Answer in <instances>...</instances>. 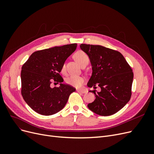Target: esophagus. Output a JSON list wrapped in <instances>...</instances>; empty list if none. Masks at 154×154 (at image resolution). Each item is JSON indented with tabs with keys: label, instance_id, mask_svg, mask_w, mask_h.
Listing matches in <instances>:
<instances>
[{
	"label": "esophagus",
	"instance_id": "obj_1",
	"mask_svg": "<svg viewBox=\"0 0 154 154\" xmlns=\"http://www.w3.org/2000/svg\"><path fill=\"white\" fill-rule=\"evenodd\" d=\"M76 91L79 93H81V94H85V93L87 92V91L83 90V89H77Z\"/></svg>",
	"mask_w": 154,
	"mask_h": 154
}]
</instances>
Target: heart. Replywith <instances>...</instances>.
I'll list each match as a JSON object with an SVG mask.
<instances>
[{"mask_svg": "<svg viewBox=\"0 0 154 154\" xmlns=\"http://www.w3.org/2000/svg\"><path fill=\"white\" fill-rule=\"evenodd\" d=\"M74 58L76 60V61L82 66L83 63H88L89 61V58L87 54L83 52L82 51H77V52L74 54ZM61 72L62 73L66 72V66L65 64H63L62 68H61ZM66 83L68 85L71 86H74L75 87H80L82 85V84L84 82V79L83 77L80 76H74L71 75L69 76L66 79Z\"/></svg>", "mask_w": 154, "mask_h": 154, "instance_id": "b5f03b06", "label": "heart"}]
</instances>
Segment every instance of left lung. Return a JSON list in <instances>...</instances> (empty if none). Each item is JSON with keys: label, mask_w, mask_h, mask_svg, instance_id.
Listing matches in <instances>:
<instances>
[{"label": "left lung", "mask_w": 154, "mask_h": 154, "mask_svg": "<svg viewBox=\"0 0 154 154\" xmlns=\"http://www.w3.org/2000/svg\"><path fill=\"white\" fill-rule=\"evenodd\" d=\"M87 54L92 66V76L87 86L101 88L90 91L95 100L87 106L93 112L108 116L117 112L127 104L132 95V69L119 51L98 45H80Z\"/></svg>", "instance_id": "8db88e82"}]
</instances>
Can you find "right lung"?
<instances>
[{"instance_id": "add662e5", "label": "right lung", "mask_w": 154, "mask_h": 154, "mask_svg": "<svg viewBox=\"0 0 154 154\" xmlns=\"http://www.w3.org/2000/svg\"><path fill=\"white\" fill-rule=\"evenodd\" d=\"M77 47V44L37 51L22 67L21 94L26 103L41 115H53L66 105L70 94L76 91L62 83L60 75L62 65ZM52 81L60 87L51 88Z\"/></svg>"}]
</instances>
